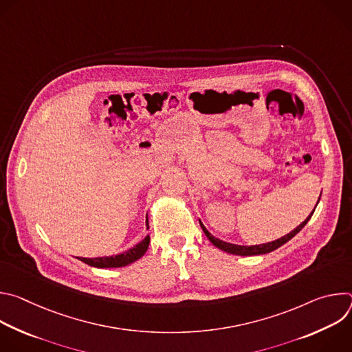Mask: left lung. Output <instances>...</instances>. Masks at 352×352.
<instances>
[{
    "instance_id": "obj_1",
    "label": "left lung",
    "mask_w": 352,
    "mask_h": 352,
    "mask_svg": "<svg viewBox=\"0 0 352 352\" xmlns=\"http://www.w3.org/2000/svg\"><path fill=\"white\" fill-rule=\"evenodd\" d=\"M319 199H320V197H319ZM314 212H315V209H314ZM314 212L307 217V220H305L304 223H300V224H299L294 231H291V232H289V234H287L285 236L278 238V239H276V241H273V242L261 243V245H254V246H242V245H234V243H230V242H224V241H221V239H219V238L213 236V235L206 230V227L202 224V221H199V223H200V227H202L204 232L206 234V236L209 238V241H210L214 246H217L219 249L224 250V252L232 254V255H239V256H252V255H263V254H269V252H272V250H274V249L280 248L281 245H284L287 241H289L292 236H295L300 230H302V228L305 227V224H307V223L309 221V219L312 217Z\"/></svg>"
}]
</instances>
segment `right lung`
I'll return each instance as SVG.
<instances>
[{
  "mask_svg": "<svg viewBox=\"0 0 352 352\" xmlns=\"http://www.w3.org/2000/svg\"><path fill=\"white\" fill-rule=\"evenodd\" d=\"M147 224V221H146ZM148 242H150V238L146 236L142 242H139L136 246L131 248L129 250H126V252L124 254H120V255H116V256H104V258H93V259H89V258H78L79 261L85 262L86 265L89 266H93V267H100V269H104V267H122V266H126V265H131L132 262L140 259L144 252L147 250V246H148Z\"/></svg>",
  "mask_w": 352,
  "mask_h": 352,
  "instance_id": "right-lung-1",
  "label": "right lung"
}]
</instances>
